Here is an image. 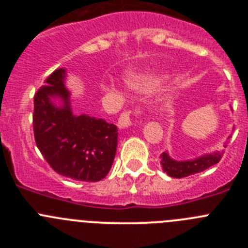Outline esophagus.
Masks as SVG:
<instances>
[{"label":"esophagus","instance_id":"obj_1","mask_svg":"<svg viewBox=\"0 0 248 248\" xmlns=\"http://www.w3.org/2000/svg\"><path fill=\"white\" fill-rule=\"evenodd\" d=\"M141 114V109L140 107H137L133 110H124L122 114H120L119 120H118V125L119 128H126L131 124V117H140Z\"/></svg>","mask_w":248,"mask_h":248}]
</instances>
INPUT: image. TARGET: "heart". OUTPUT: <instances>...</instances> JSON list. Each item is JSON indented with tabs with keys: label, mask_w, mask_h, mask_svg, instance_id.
<instances>
[{
	"label": "heart",
	"mask_w": 248,
	"mask_h": 248,
	"mask_svg": "<svg viewBox=\"0 0 248 248\" xmlns=\"http://www.w3.org/2000/svg\"><path fill=\"white\" fill-rule=\"evenodd\" d=\"M129 83L137 89H148L151 85L154 84L155 80L150 79V78H139V77H130L129 78Z\"/></svg>",
	"instance_id": "1"
}]
</instances>
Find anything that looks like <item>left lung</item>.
I'll return each instance as SVG.
<instances>
[{
	"label": "left lung",
	"instance_id": "obj_1",
	"mask_svg": "<svg viewBox=\"0 0 248 248\" xmlns=\"http://www.w3.org/2000/svg\"><path fill=\"white\" fill-rule=\"evenodd\" d=\"M223 155V151H215L211 154H206L203 156L198 157L195 160H187V161H176L172 160L166 153L161 154V165L164 171L171 177L181 179V177L190 176V175L198 174L203 171L210 166L217 164Z\"/></svg>",
	"mask_w": 248,
	"mask_h": 248
}]
</instances>
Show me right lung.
<instances>
[{
    "label": "right lung",
    "mask_w": 248,
    "mask_h": 248,
    "mask_svg": "<svg viewBox=\"0 0 248 248\" xmlns=\"http://www.w3.org/2000/svg\"><path fill=\"white\" fill-rule=\"evenodd\" d=\"M65 71L58 68L34 94L33 133L37 148L57 174L78 181H99L113 165L118 128L88 115L74 117L69 92L64 87ZM62 97L56 107L50 98Z\"/></svg>",
    "instance_id": "1"
}]
</instances>
